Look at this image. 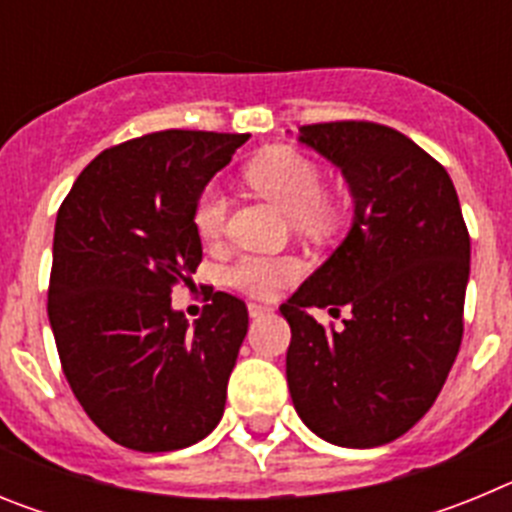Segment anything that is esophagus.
<instances>
[{
    "label": "esophagus",
    "mask_w": 512,
    "mask_h": 512,
    "mask_svg": "<svg viewBox=\"0 0 512 512\" xmlns=\"http://www.w3.org/2000/svg\"><path fill=\"white\" fill-rule=\"evenodd\" d=\"M271 312V307H266V305H256V302H251V305H248V315H251V318H261V315H269Z\"/></svg>",
    "instance_id": "obj_1"
}]
</instances>
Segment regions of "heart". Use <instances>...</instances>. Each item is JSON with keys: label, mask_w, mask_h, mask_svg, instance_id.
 Listing matches in <instances>:
<instances>
[{"label": "heart", "mask_w": 512, "mask_h": 512, "mask_svg": "<svg viewBox=\"0 0 512 512\" xmlns=\"http://www.w3.org/2000/svg\"><path fill=\"white\" fill-rule=\"evenodd\" d=\"M246 179L266 200L282 207L305 230H323L336 220V205L323 194L320 166L305 153L287 146H274L251 158ZM194 225L202 241L215 243L228 225V194L210 184L194 207ZM300 266L292 259L241 256L228 269V282L251 297H271L284 282L297 277Z\"/></svg>", "instance_id": "obj_1"}]
</instances>
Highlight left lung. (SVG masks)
<instances>
[{
    "mask_svg": "<svg viewBox=\"0 0 512 512\" xmlns=\"http://www.w3.org/2000/svg\"><path fill=\"white\" fill-rule=\"evenodd\" d=\"M300 143L341 169L354 223L279 310L292 328L287 384L312 433L372 449L436 402L464 333L469 233L454 182L408 135L364 120L302 125ZM312 306L352 315L323 329Z\"/></svg>",
    "mask_w": 512,
    "mask_h": 512,
    "instance_id": "1",
    "label": "left lung"
}]
</instances>
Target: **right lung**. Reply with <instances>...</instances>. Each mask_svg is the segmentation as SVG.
<instances>
[{
    "mask_svg": "<svg viewBox=\"0 0 512 512\" xmlns=\"http://www.w3.org/2000/svg\"><path fill=\"white\" fill-rule=\"evenodd\" d=\"M248 135L161 130L81 171L53 233L48 318L63 374L104 436L176 451L220 423L246 302L212 292L200 320L171 307L202 261L194 207Z\"/></svg>",
    "mask_w": 512,
    "mask_h": 512,
    "instance_id": "1",
    "label": "right lung"
}]
</instances>
